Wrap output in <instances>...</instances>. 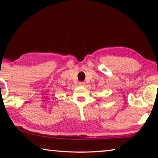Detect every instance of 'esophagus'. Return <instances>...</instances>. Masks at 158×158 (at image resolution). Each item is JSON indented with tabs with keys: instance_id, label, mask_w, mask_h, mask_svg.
<instances>
[{
	"instance_id": "1",
	"label": "esophagus",
	"mask_w": 158,
	"mask_h": 158,
	"mask_svg": "<svg viewBox=\"0 0 158 158\" xmlns=\"http://www.w3.org/2000/svg\"><path fill=\"white\" fill-rule=\"evenodd\" d=\"M79 85H81V86H84V85H85V83L84 82H79Z\"/></svg>"
}]
</instances>
